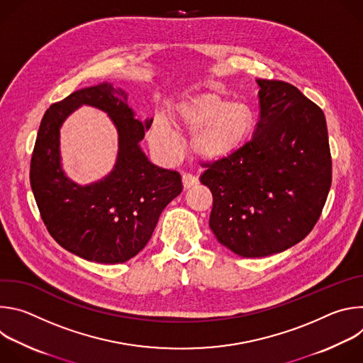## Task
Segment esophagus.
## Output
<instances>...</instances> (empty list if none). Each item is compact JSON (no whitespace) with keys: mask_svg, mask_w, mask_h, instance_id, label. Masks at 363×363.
<instances>
[{"mask_svg":"<svg viewBox=\"0 0 363 363\" xmlns=\"http://www.w3.org/2000/svg\"><path fill=\"white\" fill-rule=\"evenodd\" d=\"M182 185H184V189H189V188L196 185V178L189 175V174H184L182 175Z\"/></svg>","mask_w":363,"mask_h":363,"instance_id":"obj_1","label":"esophagus"}]
</instances>
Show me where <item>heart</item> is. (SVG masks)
Returning a JSON list of instances; mask_svg holds the SVG:
<instances>
[{"mask_svg":"<svg viewBox=\"0 0 363 363\" xmlns=\"http://www.w3.org/2000/svg\"><path fill=\"white\" fill-rule=\"evenodd\" d=\"M172 122L178 130L192 135L189 149L202 162H221L247 142L252 130V113L242 105L214 90L189 93L174 108ZM152 142L165 152H175L178 139L165 119H155Z\"/></svg>","mask_w":363,"mask_h":363,"instance_id":"heart-1","label":"heart"}]
</instances>
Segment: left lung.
<instances>
[{"mask_svg": "<svg viewBox=\"0 0 363 363\" xmlns=\"http://www.w3.org/2000/svg\"><path fill=\"white\" fill-rule=\"evenodd\" d=\"M260 119L233 157L205 165L213 192L210 228L241 257H266L300 242L316 225L332 185L323 111L297 87L258 79Z\"/></svg>", "mask_w": 363, "mask_h": 363, "instance_id": "8db88e82", "label": "left lung"}]
</instances>
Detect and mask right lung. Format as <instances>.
Masks as SVG:
<instances>
[{"instance_id": "right-lung-1", "label": "right lung", "mask_w": 363, "mask_h": 363, "mask_svg": "<svg viewBox=\"0 0 363 363\" xmlns=\"http://www.w3.org/2000/svg\"><path fill=\"white\" fill-rule=\"evenodd\" d=\"M82 104L106 111L120 135L113 172L89 186L69 180L60 157V128ZM150 125L152 119L135 118L128 94L109 83L73 91L47 109L33 150L30 184L50 235L63 248L87 262L118 264L147 244L161 213L182 191L181 175L153 165L139 146Z\"/></svg>"}]
</instances>
